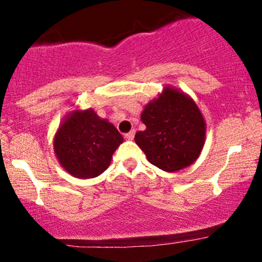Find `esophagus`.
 I'll list each match as a JSON object with an SVG mask.
<instances>
[{
    "label": "esophagus",
    "instance_id": "esophagus-1",
    "mask_svg": "<svg viewBox=\"0 0 262 262\" xmlns=\"http://www.w3.org/2000/svg\"><path fill=\"white\" fill-rule=\"evenodd\" d=\"M134 135H135V130H130L129 133H127L124 135V138L127 140H133L134 139Z\"/></svg>",
    "mask_w": 262,
    "mask_h": 262
}]
</instances>
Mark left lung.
Returning <instances> with one entry per match:
<instances>
[{"label":"left lung","mask_w":262,"mask_h":262,"mask_svg":"<svg viewBox=\"0 0 262 262\" xmlns=\"http://www.w3.org/2000/svg\"><path fill=\"white\" fill-rule=\"evenodd\" d=\"M140 118L146 129L138 132L134 140L150 164L173 172L197 160L204 145L206 123L189 96L165 87L146 104Z\"/></svg>","instance_id":"8db88e82"}]
</instances>
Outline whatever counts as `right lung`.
Returning a JSON list of instances; mask_svg holds the SVG:
<instances>
[{"label": "right lung", "instance_id": "obj_1", "mask_svg": "<svg viewBox=\"0 0 262 262\" xmlns=\"http://www.w3.org/2000/svg\"><path fill=\"white\" fill-rule=\"evenodd\" d=\"M123 143L116 127L93 110L74 111L54 137V151L64 169L77 179H93L110 166Z\"/></svg>", "mask_w": 262, "mask_h": 262}]
</instances>
